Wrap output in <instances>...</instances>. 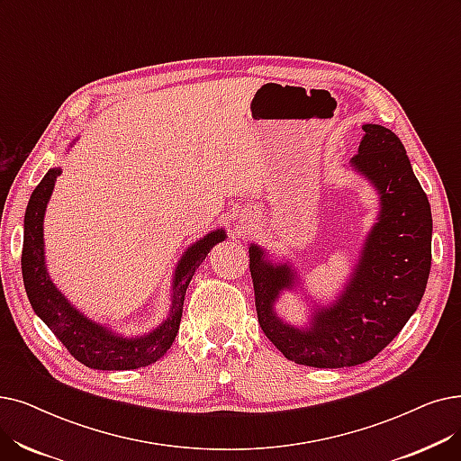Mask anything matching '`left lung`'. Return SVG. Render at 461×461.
<instances>
[{"label": "left lung", "instance_id": "1", "mask_svg": "<svg viewBox=\"0 0 461 461\" xmlns=\"http://www.w3.org/2000/svg\"><path fill=\"white\" fill-rule=\"evenodd\" d=\"M362 130L350 164L376 188L380 212L337 302L316 309L309 328L285 324L273 305L294 286L295 273L273 266L259 247L249 249L259 326L288 359L309 367H352L373 359L418 309L431 269V209L405 147L384 126Z\"/></svg>", "mask_w": 461, "mask_h": 461}]
</instances>
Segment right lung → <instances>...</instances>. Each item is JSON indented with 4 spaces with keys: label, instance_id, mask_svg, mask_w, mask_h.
<instances>
[{
    "label": "right lung",
    "instance_id": "obj_1",
    "mask_svg": "<svg viewBox=\"0 0 461 461\" xmlns=\"http://www.w3.org/2000/svg\"><path fill=\"white\" fill-rule=\"evenodd\" d=\"M58 167L49 169L30 197L24 216V245H23V276L24 288L35 314L43 320L50 331L62 341L69 354L90 369L124 371L145 367L162 357L173 345L181 326L185 295L195 269L202 266L209 250L226 239L224 230H216L199 239L178 259L173 276V294L169 316L162 326L149 335L124 337L99 326L77 311L64 294L59 292L47 273L43 218L47 203L54 190Z\"/></svg>",
    "mask_w": 461,
    "mask_h": 461
}]
</instances>
